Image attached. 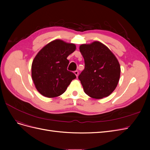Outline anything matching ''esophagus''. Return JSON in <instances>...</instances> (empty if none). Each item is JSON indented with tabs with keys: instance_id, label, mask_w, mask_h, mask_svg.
<instances>
[{
	"instance_id": "34e87169",
	"label": "esophagus",
	"mask_w": 150,
	"mask_h": 150,
	"mask_svg": "<svg viewBox=\"0 0 150 150\" xmlns=\"http://www.w3.org/2000/svg\"><path fill=\"white\" fill-rule=\"evenodd\" d=\"M74 74H75V75L78 77V74H79V72H78V71H75L74 72Z\"/></svg>"
}]
</instances>
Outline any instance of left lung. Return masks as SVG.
I'll list each match as a JSON object with an SVG mask.
<instances>
[{"mask_svg": "<svg viewBox=\"0 0 150 150\" xmlns=\"http://www.w3.org/2000/svg\"><path fill=\"white\" fill-rule=\"evenodd\" d=\"M79 50L85 67L78 78L85 93L94 99L108 96L119 82L118 61L105 45L98 41L81 45Z\"/></svg>", "mask_w": 150, "mask_h": 150, "instance_id": "8db88e82", "label": "left lung"}]
</instances>
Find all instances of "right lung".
I'll use <instances>...</instances> for the list:
<instances>
[{
    "label": "right lung",
    "instance_id": "add662e5",
    "mask_svg": "<svg viewBox=\"0 0 150 150\" xmlns=\"http://www.w3.org/2000/svg\"><path fill=\"white\" fill-rule=\"evenodd\" d=\"M75 50V44L57 39L47 44L36 55L32 64V78L42 96H60L76 79L73 72L67 69L69 63L67 57Z\"/></svg>",
    "mask_w": 150,
    "mask_h": 150
}]
</instances>
